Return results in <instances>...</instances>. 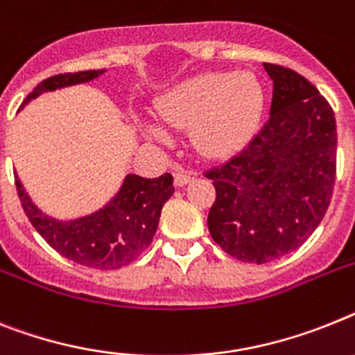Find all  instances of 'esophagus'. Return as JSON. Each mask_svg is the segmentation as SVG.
Instances as JSON below:
<instances>
[{
    "label": "esophagus",
    "instance_id": "esophagus-1",
    "mask_svg": "<svg viewBox=\"0 0 355 355\" xmlns=\"http://www.w3.org/2000/svg\"><path fill=\"white\" fill-rule=\"evenodd\" d=\"M193 177H195V173H193V171H186V169H178V171L175 173V184H177L178 187H184V186H186V184L191 182Z\"/></svg>",
    "mask_w": 355,
    "mask_h": 355
}]
</instances>
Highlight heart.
Here are the masks:
<instances>
[{
	"label": "heart",
	"mask_w": 355,
	"mask_h": 355,
	"mask_svg": "<svg viewBox=\"0 0 355 355\" xmlns=\"http://www.w3.org/2000/svg\"><path fill=\"white\" fill-rule=\"evenodd\" d=\"M265 94L251 71H205L162 95L157 112L168 126L191 128V142L204 157L220 159L240 151L260 126ZM166 141V133L148 126Z\"/></svg>",
	"instance_id": "b5f03b06"
}]
</instances>
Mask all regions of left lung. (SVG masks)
Returning <instances> with one entry per match:
<instances>
[{
	"mask_svg": "<svg viewBox=\"0 0 355 355\" xmlns=\"http://www.w3.org/2000/svg\"><path fill=\"white\" fill-rule=\"evenodd\" d=\"M263 67L272 79L270 117L240 153L204 173L216 191L211 236L247 263L278 260L303 245L329 209L336 182L332 106L297 71Z\"/></svg>",
	"mask_w": 355,
	"mask_h": 355,
	"instance_id": "8db88e82",
	"label": "left lung"
}]
</instances>
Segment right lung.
Returning <instances> with one entry per match:
<instances>
[{"mask_svg":"<svg viewBox=\"0 0 355 355\" xmlns=\"http://www.w3.org/2000/svg\"><path fill=\"white\" fill-rule=\"evenodd\" d=\"M103 71L86 70L49 77L26 95L23 104L35 99L43 92L92 81ZM16 189L25 214L52 249L79 265L108 270L132 263L146 247H150L159 225L162 205L169 200L175 186L169 173H164L159 178L128 175L121 191L110 204L90 216L71 222H61L37 209L17 177Z\"/></svg>","mask_w":355,"mask_h":355,"instance_id":"add662e5","label":"right lung"}]
</instances>
